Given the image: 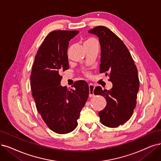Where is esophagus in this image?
<instances>
[{
  "instance_id": "obj_1",
  "label": "esophagus",
  "mask_w": 161,
  "mask_h": 161,
  "mask_svg": "<svg viewBox=\"0 0 161 161\" xmlns=\"http://www.w3.org/2000/svg\"><path fill=\"white\" fill-rule=\"evenodd\" d=\"M89 88H90V94H89V96H90V97H92L94 96L93 90L95 89V86H93L92 84H89Z\"/></svg>"
}]
</instances>
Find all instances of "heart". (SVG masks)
<instances>
[{
    "instance_id": "b5f03b06",
    "label": "heart",
    "mask_w": 161,
    "mask_h": 161,
    "mask_svg": "<svg viewBox=\"0 0 161 161\" xmlns=\"http://www.w3.org/2000/svg\"><path fill=\"white\" fill-rule=\"evenodd\" d=\"M97 42L96 40H95L94 38H87L84 40V46H86L87 45H89L90 44L93 42ZM88 75V74H87Z\"/></svg>"
}]
</instances>
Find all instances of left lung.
<instances>
[{"label":"left lung","instance_id":"1","mask_svg":"<svg viewBox=\"0 0 161 161\" xmlns=\"http://www.w3.org/2000/svg\"><path fill=\"white\" fill-rule=\"evenodd\" d=\"M97 36L101 46L100 73L109 76L113 87L102 90L97 86L95 95L103 96L105 108L100 112L101 123L108 127H117L132 116L139 88L138 71L131 55L123 41L111 31L98 26L88 31Z\"/></svg>","mask_w":161,"mask_h":161}]
</instances>
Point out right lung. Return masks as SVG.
Listing matches in <instances>:
<instances>
[{
  "label": "right lung",
  "mask_w": 161,
  "mask_h": 161,
  "mask_svg": "<svg viewBox=\"0 0 161 161\" xmlns=\"http://www.w3.org/2000/svg\"><path fill=\"white\" fill-rule=\"evenodd\" d=\"M78 31H55L47 35L35 56L31 75L36 107L53 132L66 134L74 130L90 90L85 81H77L68 90L60 86L62 71L69 69V41Z\"/></svg>",
  "instance_id": "1"
}]
</instances>
